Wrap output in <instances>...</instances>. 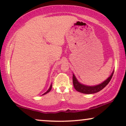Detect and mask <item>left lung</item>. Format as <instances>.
Here are the masks:
<instances>
[{
	"mask_svg": "<svg viewBox=\"0 0 126 126\" xmlns=\"http://www.w3.org/2000/svg\"><path fill=\"white\" fill-rule=\"evenodd\" d=\"M113 73H114V72L112 73L111 76L104 82L98 84V85L94 86H87L80 84L79 82H78L75 75H73V83L74 87L78 92L84 94H93L97 93V92L102 90L103 89H104L108 84V83L110 82V81L111 79Z\"/></svg>",
	"mask_w": 126,
	"mask_h": 126,
	"instance_id": "left-lung-1",
	"label": "left lung"
}]
</instances>
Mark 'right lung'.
<instances>
[{"label": "right lung", "mask_w": 126, "mask_h": 126, "mask_svg": "<svg viewBox=\"0 0 126 126\" xmlns=\"http://www.w3.org/2000/svg\"><path fill=\"white\" fill-rule=\"evenodd\" d=\"M51 87H52V84H51L50 87V88H49V89H48V90L47 91V92H46V93H44L43 95H44V94H47V93H48V92H50V90H51Z\"/></svg>", "instance_id": "1"}]
</instances>
